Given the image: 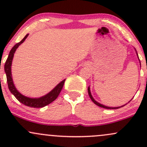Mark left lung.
Returning <instances> with one entry per match:
<instances>
[{"label":"left lung","instance_id":"1","mask_svg":"<svg viewBox=\"0 0 147 147\" xmlns=\"http://www.w3.org/2000/svg\"><path fill=\"white\" fill-rule=\"evenodd\" d=\"M138 55V54H137ZM88 95H89V96H90V98L91 99V100L92 101V102H93V103L94 104H95L97 106H100V107H102V108H104V109H119V108H120V107H122V106H124H124H119V107H109V106H104V105H102V104H99V103H98V102H96V101L95 100V99H93V97H92V95H91V93H90V88L88 87Z\"/></svg>","mask_w":147,"mask_h":147}]
</instances>
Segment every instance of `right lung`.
Returning <instances> with one entry per match:
<instances>
[{"instance_id":"add662e5","label":"right lung","mask_w":147,"mask_h":147,"mask_svg":"<svg viewBox=\"0 0 147 147\" xmlns=\"http://www.w3.org/2000/svg\"><path fill=\"white\" fill-rule=\"evenodd\" d=\"M28 34L25 35V36L23 39L21 40L19 43H16V45L11 48L10 50L9 56H8L7 59L5 63V72L6 73L7 76V82L8 88L9 90L11 93L14 95V96L16 99L19 101L20 102L22 103L24 105L27 106H30V107L32 108H42L44 106L48 105L49 104L52 103L53 101L57 98L59 95L60 92L61 91L62 88H63V84L65 83V80L62 81L61 83H59L57 86L55 88L52 90L51 92H49L46 95L43 96V97H40V98H29L21 95L16 88H15L14 83L12 81V77H11V62H12L13 57H14V54L17 48L20 45L25 41V38H27Z\"/></svg>"}]
</instances>
